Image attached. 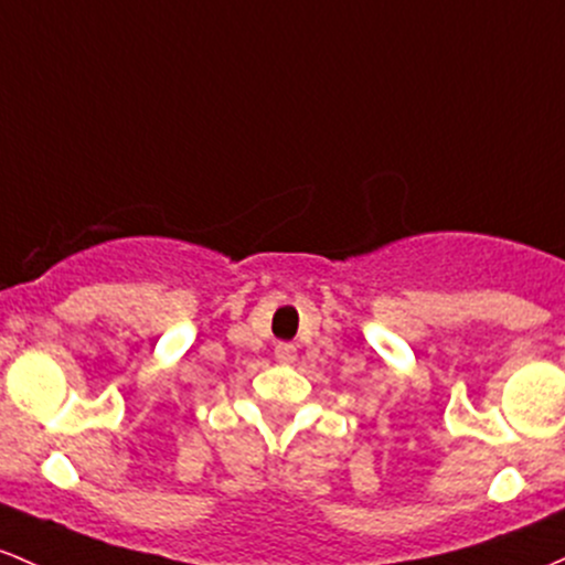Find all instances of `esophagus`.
Returning a JSON list of instances; mask_svg holds the SVG:
<instances>
[{
	"label": "esophagus",
	"instance_id": "1",
	"mask_svg": "<svg viewBox=\"0 0 565 565\" xmlns=\"http://www.w3.org/2000/svg\"><path fill=\"white\" fill-rule=\"evenodd\" d=\"M275 358L280 360V363H294V360H296V347L288 344V341H280V344L275 347Z\"/></svg>",
	"mask_w": 565,
	"mask_h": 565
}]
</instances>
